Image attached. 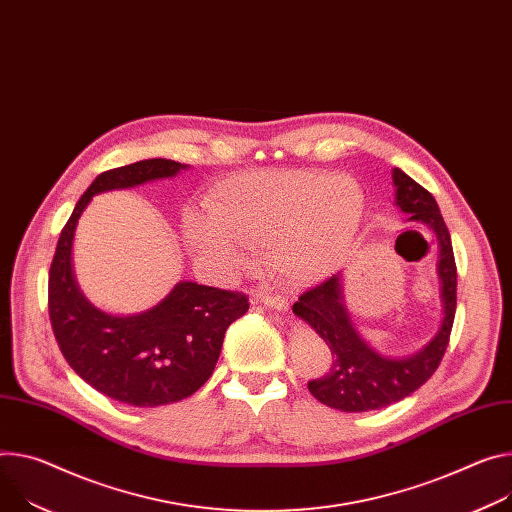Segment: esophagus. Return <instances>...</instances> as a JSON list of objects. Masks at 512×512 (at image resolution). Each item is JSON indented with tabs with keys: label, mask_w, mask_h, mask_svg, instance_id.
Returning <instances> with one entry per match:
<instances>
[{
	"label": "esophagus",
	"mask_w": 512,
	"mask_h": 512,
	"mask_svg": "<svg viewBox=\"0 0 512 512\" xmlns=\"http://www.w3.org/2000/svg\"><path fill=\"white\" fill-rule=\"evenodd\" d=\"M261 302L273 310H280V312H286L290 308V304L284 296H261Z\"/></svg>",
	"instance_id": "34e87169"
}]
</instances>
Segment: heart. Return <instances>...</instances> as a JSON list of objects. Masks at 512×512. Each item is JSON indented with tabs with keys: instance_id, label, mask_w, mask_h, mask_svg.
<instances>
[{
	"instance_id": "b5f03b06",
	"label": "heart",
	"mask_w": 512,
	"mask_h": 512,
	"mask_svg": "<svg viewBox=\"0 0 512 512\" xmlns=\"http://www.w3.org/2000/svg\"><path fill=\"white\" fill-rule=\"evenodd\" d=\"M206 206L208 214L183 218V239L204 267L232 277L247 267L249 249L267 247L286 282L314 284L347 259L365 198L347 175L253 171L222 183Z\"/></svg>"
}]
</instances>
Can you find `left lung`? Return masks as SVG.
<instances>
[{
  "mask_svg": "<svg viewBox=\"0 0 512 512\" xmlns=\"http://www.w3.org/2000/svg\"><path fill=\"white\" fill-rule=\"evenodd\" d=\"M396 188L394 204L406 214V222L425 224L437 239V277L441 296V324L435 337L412 355L388 357L369 347L357 333L343 298V273L304 292L292 306L294 314L314 329L333 353L331 369L308 382L310 394L343 412L380 410L421 388L439 367L449 343L455 318L457 271L445 220L435 198L408 177L392 169Z\"/></svg>",
  "mask_w": 512,
  "mask_h": 512,
  "instance_id": "8db88e82",
  "label": "left lung"
}]
</instances>
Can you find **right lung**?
<instances>
[{
  "instance_id": "1",
  "label": "right lung",
  "mask_w": 512,
  "mask_h": 512,
  "mask_svg": "<svg viewBox=\"0 0 512 512\" xmlns=\"http://www.w3.org/2000/svg\"><path fill=\"white\" fill-rule=\"evenodd\" d=\"M185 169L190 165L145 159L100 173L75 204L51 263L49 314L61 353L91 388L128 406L155 408L200 390L216 367L226 329L249 310L245 294L177 282L153 308L120 316L91 304L77 286L73 237L91 198Z\"/></svg>"
}]
</instances>
